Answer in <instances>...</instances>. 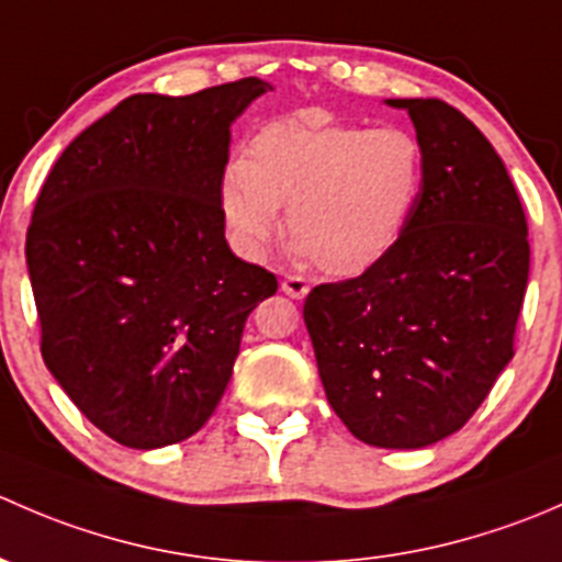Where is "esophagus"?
Masks as SVG:
<instances>
[{
    "mask_svg": "<svg viewBox=\"0 0 562 562\" xmlns=\"http://www.w3.org/2000/svg\"><path fill=\"white\" fill-rule=\"evenodd\" d=\"M280 288L282 293H288L291 299H304L310 293V282L299 274H285V280H282Z\"/></svg>",
    "mask_w": 562,
    "mask_h": 562,
    "instance_id": "34e87169",
    "label": "esophagus"
}]
</instances>
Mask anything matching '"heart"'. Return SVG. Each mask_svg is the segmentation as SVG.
Returning <instances> with one entry per match:
<instances>
[{"label": "heart", "instance_id": "heart-1", "mask_svg": "<svg viewBox=\"0 0 562 562\" xmlns=\"http://www.w3.org/2000/svg\"><path fill=\"white\" fill-rule=\"evenodd\" d=\"M427 176V155L400 124L271 122L249 138L245 162L220 181V214L249 260L282 231L326 274L359 277L405 239Z\"/></svg>", "mask_w": 562, "mask_h": 562}]
</instances>
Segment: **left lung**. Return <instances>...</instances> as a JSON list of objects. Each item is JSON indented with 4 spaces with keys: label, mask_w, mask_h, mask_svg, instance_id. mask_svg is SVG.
<instances>
[{
    "label": "left lung",
    "mask_w": 562,
    "mask_h": 562,
    "mask_svg": "<svg viewBox=\"0 0 562 562\" xmlns=\"http://www.w3.org/2000/svg\"><path fill=\"white\" fill-rule=\"evenodd\" d=\"M405 108L427 176L405 239L375 269L310 291L304 323L328 405L378 449H424L468 424L514 359L530 245L512 176L443 100Z\"/></svg>",
    "instance_id": "1"
}]
</instances>
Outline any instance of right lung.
Returning a JSON list of instances; mask_svg holds the SVG:
<instances>
[{
  "label": "right lung",
  "instance_id": "add662e5",
  "mask_svg": "<svg viewBox=\"0 0 562 562\" xmlns=\"http://www.w3.org/2000/svg\"><path fill=\"white\" fill-rule=\"evenodd\" d=\"M260 78L133 94L89 124L40 190L26 266L40 353L78 411L130 449L195 435L277 277L231 252L220 214L231 124Z\"/></svg>",
  "mask_w": 562,
  "mask_h": 562
}]
</instances>
